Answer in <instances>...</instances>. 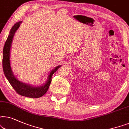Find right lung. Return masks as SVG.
Returning <instances> with one entry per match:
<instances>
[{"label":"right lung","mask_w":129,"mask_h":129,"mask_svg":"<svg viewBox=\"0 0 129 129\" xmlns=\"http://www.w3.org/2000/svg\"><path fill=\"white\" fill-rule=\"evenodd\" d=\"M22 21L18 22L15 24L10 30L9 35L5 42L3 50V69L5 77L8 79V81L11 84L17 93L20 95L29 98H39L44 95L48 90L49 85L52 80V75L57 71L61 66H58L52 69L48 76L47 80L43 84L37 86L32 85L19 81L13 74L11 65V48L15 32L20 26Z\"/></svg>","instance_id":"1"}]
</instances>
